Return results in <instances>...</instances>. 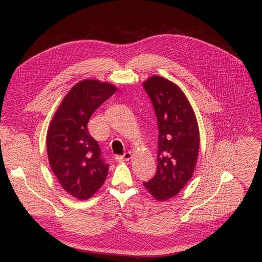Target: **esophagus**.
<instances>
[{
  "instance_id": "1",
  "label": "esophagus",
  "mask_w": 262,
  "mask_h": 262,
  "mask_svg": "<svg viewBox=\"0 0 262 262\" xmlns=\"http://www.w3.org/2000/svg\"><path fill=\"white\" fill-rule=\"evenodd\" d=\"M130 158H132V153L130 152H126V153H124L123 155L116 156L115 159L117 161H128Z\"/></svg>"
}]
</instances>
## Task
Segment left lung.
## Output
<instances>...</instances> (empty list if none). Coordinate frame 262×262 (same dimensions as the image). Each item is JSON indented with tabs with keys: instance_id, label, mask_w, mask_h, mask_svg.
Here are the masks:
<instances>
[{
	"instance_id": "obj_1",
	"label": "left lung",
	"mask_w": 262,
	"mask_h": 262,
	"mask_svg": "<svg viewBox=\"0 0 262 262\" xmlns=\"http://www.w3.org/2000/svg\"><path fill=\"white\" fill-rule=\"evenodd\" d=\"M143 87L153 103L158 122L157 172L143 186L157 201L180 193L194 173L200 148L195 114L183 90L158 75Z\"/></svg>"
}]
</instances>
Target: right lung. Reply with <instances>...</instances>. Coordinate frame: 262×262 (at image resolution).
I'll use <instances>...</instances> for the list:
<instances>
[{"label":"right lung","mask_w":262,"mask_h":262,"mask_svg":"<svg viewBox=\"0 0 262 262\" xmlns=\"http://www.w3.org/2000/svg\"><path fill=\"white\" fill-rule=\"evenodd\" d=\"M116 91L108 82L81 80L64 96L50 124L47 150L51 169L62 189L78 200L90 199L108 174L109 164L87 125L91 115Z\"/></svg>","instance_id":"1"}]
</instances>
